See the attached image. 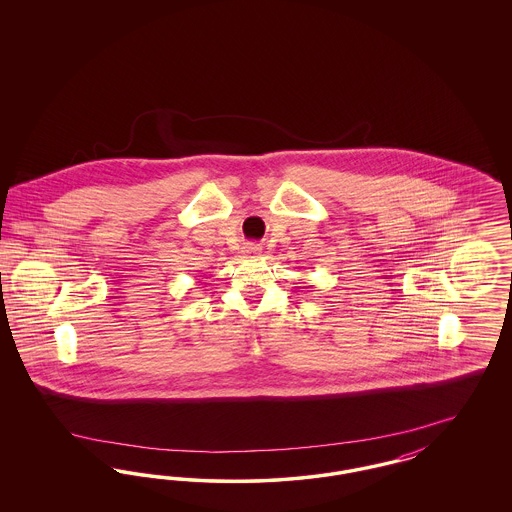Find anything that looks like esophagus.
I'll list each match as a JSON object with an SVG mask.
<instances>
[{
    "mask_svg": "<svg viewBox=\"0 0 512 512\" xmlns=\"http://www.w3.org/2000/svg\"><path fill=\"white\" fill-rule=\"evenodd\" d=\"M245 255H249V257H257V255H261V247L257 244H247L244 247Z\"/></svg>",
    "mask_w": 512,
    "mask_h": 512,
    "instance_id": "1",
    "label": "esophagus"
}]
</instances>
